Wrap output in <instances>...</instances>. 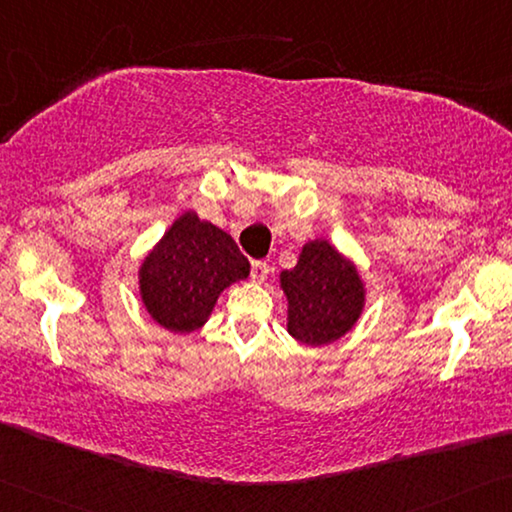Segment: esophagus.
Here are the masks:
<instances>
[{
	"label": "esophagus",
	"instance_id": "1",
	"mask_svg": "<svg viewBox=\"0 0 512 512\" xmlns=\"http://www.w3.org/2000/svg\"><path fill=\"white\" fill-rule=\"evenodd\" d=\"M270 263L267 261H254L251 263V279L254 281H265L267 277H270Z\"/></svg>",
	"mask_w": 512,
	"mask_h": 512
}]
</instances>
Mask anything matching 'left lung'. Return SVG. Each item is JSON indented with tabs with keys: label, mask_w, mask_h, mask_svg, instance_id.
Masks as SVG:
<instances>
[{
	"label": "left lung",
	"mask_w": 512,
	"mask_h": 512,
	"mask_svg": "<svg viewBox=\"0 0 512 512\" xmlns=\"http://www.w3.org/2000/svg\"><path fill=\"white\" fill-rule=\"evenodd\" d=\"M288 297V332L306 345H327L355 325L364 286L352 263L325 240L304 245L293 270L281 272Z\"/></svg>",
	"instance_id": "1"
}]
</instances>
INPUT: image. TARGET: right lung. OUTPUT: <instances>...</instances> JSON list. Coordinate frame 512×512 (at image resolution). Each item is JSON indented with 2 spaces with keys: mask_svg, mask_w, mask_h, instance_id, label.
<instances>
[{
  "mask_svg": "<svg viewBox=\"0 0 512 512\" xmlns=\"http://www.w3.org/2000/svg\"><path fill=\"white\" fill-rule=\"evenodd\" d=\"M247 277L249 261L231 235L185 212L141 265V300L155 322L187 334L208 320L226 286Z\"/></svg>",
  "mask_w": 512,
  "mask_h": 512,
  "instance_id": "right-lung-1",
  "label": "right lung"
}]
</instances>
